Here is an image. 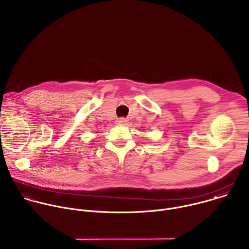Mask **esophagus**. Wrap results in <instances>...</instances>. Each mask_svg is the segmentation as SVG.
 I'll list each match as a JSON object with an SVG mask.
<instances>
[{"label": "esophagus", "instance_id": "esophagus-1", "mask_svg": "<svg viewBox=\"0 0 249 249\" xmlns=\"http://www.w3.org/2000/svg\"><path fill=\"white\" fill-rule=\"evenodd\" d=\"M116 122H117V124H119V125H124V124H126V123L128 122V120H127L126 118L120 117V118H117Z\"/></svg>", "mask_w": 249, "mask_h": 249}]
</instances>
